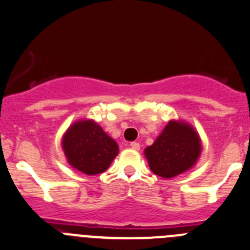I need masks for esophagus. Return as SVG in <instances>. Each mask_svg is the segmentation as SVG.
Masks as SVG:
<instances>
[{
	"mask_svg": "<svg viewBox=\"0 0 250 250\" xmlns=\"http://www.w3.org/2000/svg\"><path fill=\"white\" fill-rule=\"evenodd\" d=\"M130 147H132V149H134V150H139L140 149V144H139V143H137V142H132V143H130Z\"/></svg>",
	"mask_w": 250,
	"mask_h": 250,
	"instance_id": "esophagus-1",
	"label": "esophagus"
}]
</instances>
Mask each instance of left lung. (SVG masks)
<instances>
[{
    "label": "left lung",
    "instance_id": "1",
    "mask_svg": "<svg viewBox=\"0 0 250 250\" xmlns=\"http://www.w3.org/2000/svg\"><path fill=\"white\" fill-rule=\"evenodd\" d=\"M150 169L162 178H172L192 168L202 152L197 130L183 121H169L154 144L145 149Z\"/></svg>",
    "mask_w": 250,
    "mask_h": 250
}]
</instances>
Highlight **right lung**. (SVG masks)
Wrapping results in <instances>:
<instances>
[{"label":"right lung","mask_w":250,"mask_h":250,"mask_svg":"<svg viewBox=\"0 0 250 250\" xmlns=\"http://www.w3.org/2000/svg\"><path fill=\"white\" fill-rule=\"evenodd\" d=\"M62 149L73 168L88 174L103 173L118 154V145L91 120L74 122L62 138Z\"/></svg>","instance_id":"right-lung-1"}]
</instances>
